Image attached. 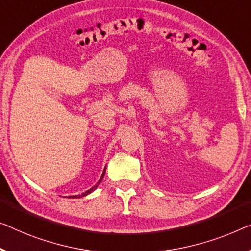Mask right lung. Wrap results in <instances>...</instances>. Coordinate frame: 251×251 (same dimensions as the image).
<instances>
[{
  "label": "right lung",
  "instance_id": "right-lung-1",
  "mask_svg": "<svg viewBox=\"0 0 251 251\" xmlns=\"http://www.w3.org/2000/svg\"><path fill=\"white\" fill-rule=\"evenodd\" d=\"M103 176H104V171H103V174H102V176H101V178H100V180L98 181V184H100V182H101L102 178H103ZM98 184H97L95 187H93V188H91V189H90V190H87V192H85V193H82L81 195H75V196H71V197H72V198H80V197H83V196H85V195H88V194L91 193L93 189L97 188V186H98Z\"/></svg>",
  "mask_w": 251,
  "mask_h": 251
}]
</instances>
